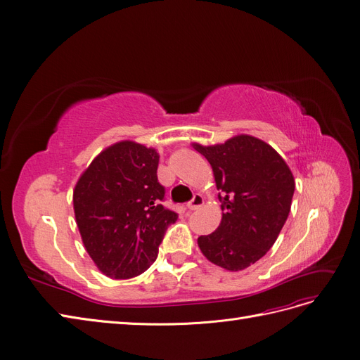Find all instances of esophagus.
<instances>
[{"instance_id":"obj_1","label":"esophagus","mask_w":360,"mask_h":360,"mask_svg":"<svg viewBox=\"0 0 360 360\" xmlns=\"http://www.w3.org/2000/svg\"><path fill=\"white\" fill-rule=\"evenodd\" d=\"M202 204H204L202 197H201L200 194H195L194 198L186 204V209H188V210H197V209H200V207H201Z\"/></svg>"}]
</instances>
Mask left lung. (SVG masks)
<instances>
[{"mask_svg": "<svg viewBox=\"0 0 360 360\" xmlns=\"http://www.w3.org/2000/svg\"><path fill=\"white\" fill-rule=\"evenodd\" d=\"M193 147L209 160L221 202L219 228L200 236L198 247L216 266L245 270L267 254L288 220L295 193L292 170L270 144L248 134Z\"/></svg>", "mask_w": 360, "mask_h": 360, "instance_id": "1", "label": "left lung"}]
</instances>
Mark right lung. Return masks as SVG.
Segmentation results:
<instances>
[{"instance_id":"obj_1","label":"right lung","mask_w":360,"mask_h":360,"mask_svg":"<svg viewBox=\"0 0 360 360\" xmlns=\"http://www.w3.org/2000/svg\"><path fill=\"white\" fill-rule=\"evenodd\" d=\"M159 153L136 141H118L91 160L74 186L75 223L87 254L110 278H131L155 262L178 214L160 204Z\"/></svg>"}]
</instances>
